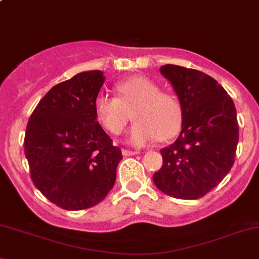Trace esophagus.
<instances>
[{
  "instance_id": "esophagus-1",
  "label": "esophagus",
  "mask_w": 259,
  "mask_h": 259,
  "mask_svg": "<svg viewBox=\"0 0 259 259\" xmlns=\"http://www.w3.org/2000/svg\"><path fill=\"white\" fill-rule=\"evenodd\" d=\"M136 153H137V151H131V149L126 148L122 149V154H123V156H135Z\"/></svg>"
}]
</instances>
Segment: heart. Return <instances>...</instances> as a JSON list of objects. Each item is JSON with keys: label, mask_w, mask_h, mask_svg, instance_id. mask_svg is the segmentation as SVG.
Masks as SVG:
<instances>
[{"label": "heart", "mask_w": 259, "mask_h": 259, "mask_svg": "<svg viewBox=\"0 0 259 259\" xmlns=\"http://www.w3.org/2000/svg\"><path fill=\"white\" fill-rule=\"evenodd\" d=\"M117 97L98 95L95 100V113L100 123L112 135L123 131L131 119H136L128 132L132 145L159 140H169L182 124V107L177 98L162 92L158 84L142 76H133L114 86Z\"/></svg>", "instance_id": "heart-1"}]
</instances>
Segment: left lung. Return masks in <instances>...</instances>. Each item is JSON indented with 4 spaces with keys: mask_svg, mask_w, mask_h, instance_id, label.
<instances>
[{
    "mask_svg": "<svg viewBox=\"0 0 259 259\" xmlns=\"http://www.w3.org/2000/svg\"><path fill=\"white\" fill-rule=\"evenodd\" d=\"M182 107V131L161 149L163 164L153 182L164 194L197 199L222 182L234 163L239 128L234 103L214 78L201 71L166 65Z\"/></svg>",
    "mask_w": 259,
    "mask_h": 259,
    "instance_id": "obj_1",
    "label": "left lung"
}]
</instances>
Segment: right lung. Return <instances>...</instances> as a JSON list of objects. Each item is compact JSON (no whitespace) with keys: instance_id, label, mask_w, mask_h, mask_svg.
<instances>
[{"instance_id":"obj_1","label":"right lung","mask_w":259,"mask_h":259,"mask_svg":"<svg viewBox=\"0 0 259 259\" xmlns=\"http://www.w3.org/2000/svg\"><path fill=\"white\" fill-rule=\"evenodd\" d=\"M103 82L102 72L89 71L56 84L39 101L26 127L23 146L32 182L63 209L96 206L116 182L122 152L95 113Z\"/></svg>"}]
</instances>
